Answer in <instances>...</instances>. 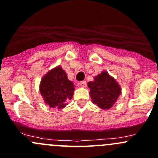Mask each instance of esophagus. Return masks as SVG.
<instances>
[{"label": "esophagus", "instance_id": "1", "mask_svg": "<svg viewBox=\"0 0 158 158\" xmlns=\"http://www.w3.org/2000/svg\"><path fill=\"white\" fill-rule=\"evenodd\" d=\"M79 86H82V87H86V81H82V82H79Z\"/></svg>", "mask_w": 158, "mask_h": 158}]
</instances>
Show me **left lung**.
Wrapping results in <instances>:
<instances>
[{
    "mask_svg": "<svg viewBox=\"0 0 158 158\" xmlns=\"http://www.w3.org/2000/svg\"><path fill=\"white\" fill-rule=\"evenodd\" d=\"M92 102L103 110L111 108L122 94V89L114 77L103 71L87 83Z\"/></svg>",
    "mask_w": 158,
    "mask_h": 158,
    "instance_id": "1",
    "label": "left lung"
}]
</instances>
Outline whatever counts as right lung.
Returning a JSON list of instances; mask_svg holds the SVG:
<instances>
[{"mask_svg":"<svg viewBox=\"0 0 158 158\" xmlns=\"http://www.w3.org/2000/svg\"><path fill=\"white\" fill-rule=\"evenodd\" d=\"M74 90V84L60 65L44 75L40 83V92L45 104L58 110L68 105L67 101L72 98Z\"/></svg>","mask_w":158,"mask_h":158,"instance_id":"right-lung-1","label":"right lung"}]
</instances>
